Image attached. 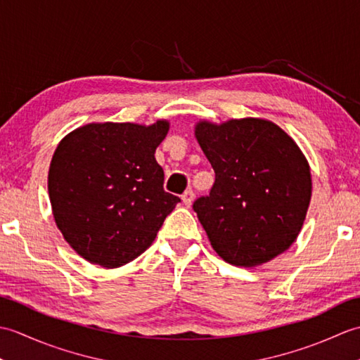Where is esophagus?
<instances>
[{
    "label": "esophagus",
    "instance_id": "esophagus-1",
    "mask_svg": "<svg viewBox=\"0 0 360 360\" xmlns=\"http://www.w3.org/2000/svg\"><path fill=\"white\" fill-rule=\"evenodd\" d=\"M193 198H195L193 190L188 188V190H186L184 195H182V202H184L187 207H190V205H192V202H193Z\"/></svg>",
    "mask_w": 360,
    "mask_h": 360
}]
</instances>
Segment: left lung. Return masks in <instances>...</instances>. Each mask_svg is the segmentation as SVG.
<instances>
[{"instance_id": "8db88e82", "label": "left lung", "mask_w": 360, "mask_h": 360, "mask_svg": "<svg viewBox=\"0 0 360 360\" xmlns=\"http://www.w3.org/2000/svg\"><path fill=\"white\" fill-rule=\"evenodd\" d=\"M195 137L215 170L210 195L193 204L213 250L255 267L292 246L312 195L309 164L292 137L258 117L200 120Z\"/></svg>"}]
</instances>
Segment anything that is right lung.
Instances as JSON below:
<instances>
[{
	"instance_id": "right-lung-1",
	"label": "right lung",
	"mask_w": 360,
	"mask_h": 360,
	"mask_svg": "<svg viewBox=\"0 0 360 360\" xmlns=\"http://www.w3.org/2000/svg\"><path fill=\"white\" fill-rule=\"evenodd\" d=\"M170 122H93L66 134L49 165L52 215L91 264L120 267L155 241L178 196L164 190L155 153Z\"/></svg>"
}]
</instances>
